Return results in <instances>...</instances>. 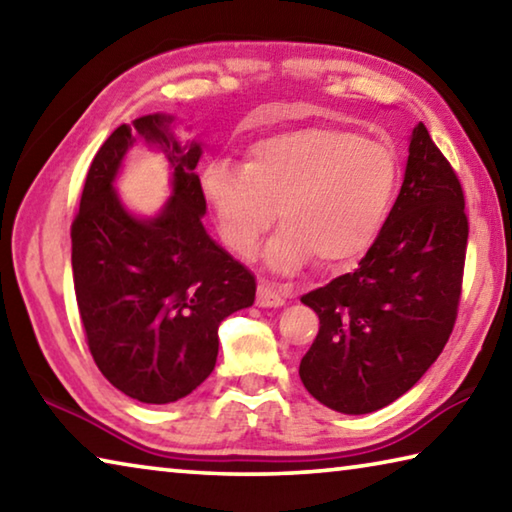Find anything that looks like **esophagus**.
Returning a JSON list of instances; mask_svg holds the SVG:
<instances>
[{
	"mask_svg": "<svg viewBox=\"0 0 512 512\" xmlns=\"http://www.w3.org/2000/svg\"><path fill=\"white\" fill-rule=\"evenodd\" d=\"M257 305L259 307H282L284 305L282 291L273 287L271 282L262 280V282H259V287H257Z\"/></svg>",
	"mask_w": 512,
	"mask_h": 512,
	"instance_id": "esophagus-1",
	"label": "esophagus"
}]
</instances>
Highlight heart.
Segmentation results:
<instances>
[{
	"label": "heart",
	"mask_w": 512,
	"mask_h": 512,
	"mask_svg": "<svg viewBox=\"0 0 512 512\" xmlns=\"http://www.w3.org/2000/svg\"><path fill=\"white\" fill-rule=\"evenodd\" d=\"M400 160L388 144L332 126H307L250 144L244 167L214 162L203 171V194L225 244L253 255L275 221L266 264L296 273L318 259L345 268L368 253L391 212Z\"/></svg>",
	"instance_id": "b5f03b06"
}]
</instances>
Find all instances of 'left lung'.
Segmentation results:
<instances>
[{
	"label": "left lung",
	"instance_id": "obj_1",
	"mask_svg": "<svg viewBox=\"0 0 512 512\" xmlns=\"http://www.w3.org/2000/svg\"><path fill=\"white\" fill-rule=\"evenodd\" d=\"M467 246L463 189L424 124L404 183L354 273L302 296L318 314L300 379L327 409L379 411L418 384L452 334Z\"/></svg>",
	"mask_w": 512,
	"mask_h": 512
}]
</instances>
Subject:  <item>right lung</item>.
I'll return each instance as SVG.
<instances>
[{
	"mask_svg": "<svg viewBox=\"0 0 512 512\" xmlns=\"http://www.w3.org/2000/svg\"><path fill=\"white\" fill-rule=\"evenodd\" d=\"M173 121L153 112L103 142L72 223L76 302L94 363L144 404L196 391L214 370L221 320L253 305L257 291L255 275L205 230L201 142L180 140ZM137 141L162 152L172 171V196L151 217L133 213L114 187Z\"/></svg>",
	"mask_w": 512,
	"mask_h": 512,
	"instance_id": "add662e5",
	"label": "right lung"
}]
</instances>
